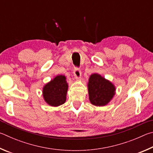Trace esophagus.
<instances>
[{
    "mask_svg": "<svg viewBox=\"0 0 153 153\" xmlns=\"http://www.w3.org/2000/svg\"><path fill=\"white\" fill-rule=\"evenodd\" d=\"M74 76L75 78H76V79H80V78H81V70H80L79 68H75L74 69Z\"/></svg>",
    "mask_w": 153,
    "mask_h": 153,
    "instance_id": "34e87169",
    "label": "esophagus"
}]
</instances>
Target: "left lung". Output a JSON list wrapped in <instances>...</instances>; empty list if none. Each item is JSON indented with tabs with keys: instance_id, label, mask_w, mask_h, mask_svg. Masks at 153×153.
Instances as JSON below:
<instances>
[{
	"instance_id": "1",
	"label": "left lung",
	"mask_w": 153,
	"mask_h": 153,
	"mask_svg": "<svg viewBox=\"0 0 153 153\" xmlns=\"http://www.w3.org/2000/svg\"><path fill=\"white\" fill-rule=\"evenodd\" d=\"M87 87L90 102L95 106L108 105L116 94L115 85L98 73L90 75Z\"/></svg>"
}]
</instances>
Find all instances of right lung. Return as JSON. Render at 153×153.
<instances>
[{"label": "right lung", "instance_id": "obj_1", "mask_svg": "<svg viewBox=\"0 0 153 153\" xmlns=\"http://www.w3.org/2000/svg\"><path fill=\"white\" fill-rule=\"evenodd\" d=\"M68 89L66 77L58 74L43 87V98L48 105L52 107L60 106L66 102Z\"/></svg>", "mask_w": 153, "mask_h": 153}]
</instances>
